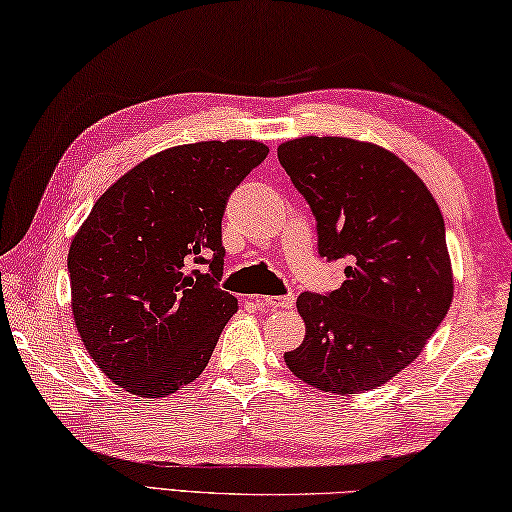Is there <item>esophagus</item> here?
<instances>
[{
	"label": "esophagus",
	"mask_w": 512,
	"mask_h": 512,
	"mask_svg": "<svg viewBox=\"0 0 512 512\" xmlns=\"http://www.w3.org/2000/svg\"><path fill=\"white\" fill-rule=\"evenodd\" d=\"M263 304L270 308V311H283V308H292L295 304V295H283V297H261Z\"/></svg>",
	"instance_id": "1"
}]
</instances>
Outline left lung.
Here are the masks:
<instances>
[{
	"label": "left lung",
	"mask_w": 512,
	"mask_h": 512,
	"mask_svg": "<svg viewBox=\"0 0 512 512\" xmlns=\"http://www.w3.org/2000/svg\"><path fill=\"white\" fill-rule=\"evenodd\" d=\"M317 222V251L347 261L338 290L301 292L306 338L286 351L308 385L356 395L420 356L454 297L445 220L429 188L388 149L306 136L276 149Z\"/></svg>",
	"instance_id": "1"
}]
</instances>
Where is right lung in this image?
I'll list each match as a JSON object with an SVG mask.
<instances>
[{
	"mask_svg": "<svg viewBox=\"0 0 512 512\" xmlns=\"http://www.w3.org/2000/svg\"><path fill=\"white\" fill-rule=\"evenodd\" d=\"M267 152L256 140L165 149L115 181L74 236V324L99 370L131 395H172L211 360L238 311L220 288L226 199Z\"/></svg>",
	"mask_w": 512,
	"mask_h": 512,
	"instance_id": "obj_1",
	"label": "right lung"
}]
</instances>
